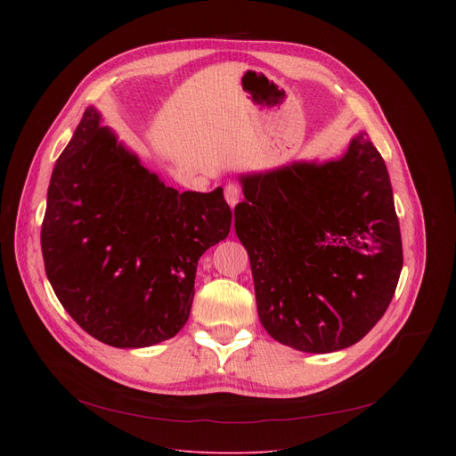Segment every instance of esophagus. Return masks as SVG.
Segmentation results:
<instances>
[{
	"label": "esophagus",
	"instance_id": "34e87169",
	"mask_svg": "<svg viewBox=\"0 0 456 456\" xmlns=\"http://www.w3.org/2000/svg\"><path fill=\"white\" fill-rule=\"evenodd\" d=\"M240 198H242L240 186H238V184H227L225 186V200L231 207H234L238 201H240Z\"/></svg>",
	"mask_w": 456,
	"mask_h": 456
}]
</instances>
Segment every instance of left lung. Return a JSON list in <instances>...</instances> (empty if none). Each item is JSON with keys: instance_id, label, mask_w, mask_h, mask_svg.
<instances>
[{"instance_id": "1", "label": "left lung", "mask_w": 456, "mask_h": 456, "mask_svg": "<svg viewBox=\"0 0 456 456\" xmlns=\"http://www.w3.org/2000/svg\"><path fill=\"white\" fill-rule=\"evenodd\" d=\"M234 231L262 327L303 353L356 344L387 313L403 268L387 164L366 131L329 160L242 174Z\"/></svg>"}]
</instances>
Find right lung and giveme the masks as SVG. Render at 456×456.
<instances>
[{
  "label": "right lung",
  "instance_id": "1",
  "mask_svg": "<svg viewBox=\"0 0 456 456\" xmlns=\"http://www.w3.org/2000/svg\"><path fill=\"white\" fill-rule=\"evenodd\" d=\"M88 107L55 162L40 244L66 313L112 347H150L184 327L201 255L225 240L224 188L181 191L142 166Z\"/></svg>",
  "mask_w": 456,
  "mask_h": 456
}]
</instances>
